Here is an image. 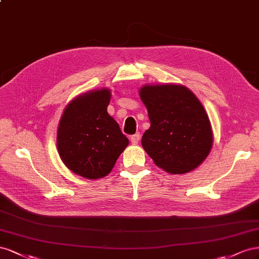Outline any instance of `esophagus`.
Instances as JSON below:
<instances>
[{
  "label": "esophagus",
  "instance_id": "obj_1",
  "mask_svg": "<svg viewBox=\"0 0 259 259\" xmlns=\"http://www.w3.org/2000/svg\"><path fill=\"white\" fill-rule=\"evenodd\" d=\"M140 138H141V136H140V134H136L134 136H131L130 140H131V143L132 144H138L139 141H140Z\"/></svg>",
  "mask_w": 259,
  "mask_h": 259
}]
</instances>
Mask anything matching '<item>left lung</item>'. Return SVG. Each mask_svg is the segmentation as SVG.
<instances>
[{"instance_id": "8db88e82", "label": "left lung", "mask_w": 259, "mask_h": 259, "mask_svg": "<svg viewBox=\"0 0 259 259\" xmlns=\"http://www.w3.org/2000/svg\"><path fill=\"white\" fill-rule=\"evenodd\" d=\"M140 98L151 121L141 142L155 165L170 174H186L201 165L211 150L212 131L194 93L180 84H146Z\"/></svg>"}]
</instances>
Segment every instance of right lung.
Wrapping results in <instances>:
<instances>
[{"instance_id":"1","label":"right lung","mask_w":259,"mask_h":259,"mask_svg":"<svg viewBox=\"0 0 259 259\" xmlns=\"http://www.w3.org/2000/svg\"><path fill=\"white\" fill-rule=\"evenodd\" d=\"M110 90L79 95L66 106L57 129V150L68 169L85 179L107 176L129 144L107 113Z\"/></svg>"}]
</instances>
